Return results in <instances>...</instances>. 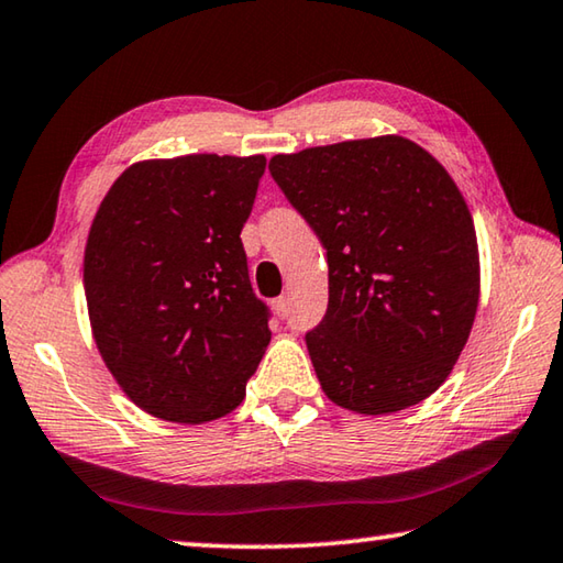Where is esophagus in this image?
Returning a JSON list of instances; mask_svg holds the SVG:
<instances>
[{
	"label": "esophagus",
	"mask_w": 563,
	"mask_h": 563,
	"mask_svg": "<svg viewBox=\"0 0 563 563\" xmlns=\"http://www.w3.org/2000/svg\"><path fill=\"white\" fill-rule=\"evenodd\" d=\"M275 312H278V318H288L290 316V298H278L273 302Z\"/></svg>",
	"instance_id": "34e87169"
}]
</instances>
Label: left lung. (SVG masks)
Returning <instances> with one entry per match:
<instances>
[{
  "label": "left lung",
  "mask_w": 563,
  "mask_h": 563,
  "mask_svg": "<svg viewBox=\"0 0 563 563\" xmlns=\"http://www.w3.org/2000/svg\"><path fill=\"white\" fill-rule=\"evenodd\" d=\"M268 168L328 251V312L305 335L322 393L373 417L437 393L479 305L474 221L446 168L397 133Z\"/></svg>",
  "instance_id": "8db88e82"
}]
</instances>
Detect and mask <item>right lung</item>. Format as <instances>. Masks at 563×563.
<instances>
[{
  "mask_svg": "<svg viewBox=\"0 0 563 563\" xmlns=\"http://www.w3.org/2000/svg\"><path fill=\"white\" fill-rule=\"evenodd\" d=\"M263 170L265 156L139 161L93 216V342L131 402L166 422L233 412L271 342L241 243Z\"/></svg>",
  "mask_w": 563,
  "mask_h": 563,
  "instance_id": "right-lung-1",
  "label": "right lung"
}]
</instances>
